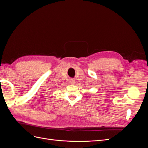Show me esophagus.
<instances>
[{
	"mask_svg": "<svg viewBox=\"0 0 148 148\" xmlns=\"http://www.w3.org/2000/svg\"><path fill=\"white\" fill-rule=\"evenodd\" d=\"M70 83H71V84H75V79H70Z\"/></svg>",
	"mask_w": 148,
	"mask_h": 148,
	"instance_id": "obj_1",
	"label": "esophagus"
}]
</instances>
